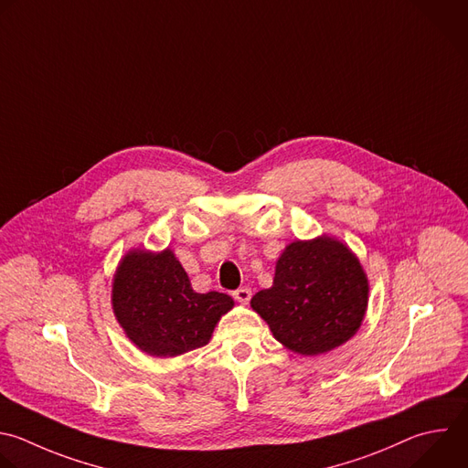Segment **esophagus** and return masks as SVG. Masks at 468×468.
Segmentation results:
<instances>
[{
    "instance_id": "1",
    "label": "esophagus",
    "mask_w": 468,
    "mask_h": 468,
    "mask_svg": "<svg viewBox=\"0 0 468 468\" xmlns=\"http://www.w3.org/2000/svg\"><path fill=\"white\" fill-rule=\"evenodd\" d=\"M233 297L239 301V303H250V299H251V290L250 288H237L235 292H233Z\"/></svg>"
}]
</instances>
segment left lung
I'll return each mask as SVG.
<instances>
[{
	"instance_id": "8db88e82",
	"label": "left lung",
	"mask_w": 468,
	"mask_h": 468,
	"mask_svg": "<svg viewBox=\"0 0 468 468\" xmlns=\"http://www.w3.org/2000/svg\"><path fill=\"white\" fill-rule=\"evenodd\" d=\"M369 282L356 255L327 235L295 240L275 264L271 288L251 297V308L286 349L316 356L360 329Z\"/></svg>"
}]
</instances>
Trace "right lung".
Instances as JSON below:
<instances>
[{"mask_svg":"<svg viewBox=\"0 0 468 468\" xmlns=\"http://www.w3.org/2000/svg\"><path fill=\"white\" fill-rule=\"evenodd\" d=\"M233 304L228 293L195 292L169 248L160 253L132 250L113 275V314L130 342L150 356L204 347Z\"/></svg>","mask_w":468,"mask_h":468,"instance_id":"1","label":"right lung"}]
</instances>
